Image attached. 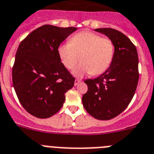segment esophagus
<instances>
[{
	"label": "esophagus",
	"mask_w": 154,
	"mask_h": 154,
	"mask_svg": "<svg viewBox=\"0 0 154 154\" xmlns=\"http://www.w3.org/2000/svg\"><path fill=\"white\" fill-rule=\"evenodd\" d=\"M80 82H81V80H79V79H75V86H78L79 83Z\"/></svg>",
	"instance_id": "34e87169"
}]
</instances>
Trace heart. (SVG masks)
I'll list each match as a JSON object with an SVG mask.
<instances>
[{"label":"heart","instance_id":"1","mask_svg":"<svg viewBox=\"0 0 154 154\" xmlns=\"http://www.w3.org/2000/svg\"><path fill=\"white\" fill-rule=\"evenodd\" d=\"M114 52L115 45L111 39L90 31L79 32L71 38L69 43H62L57 49L59 58L68 69H72L80 57L82 63L72 71L76 77L103 73L111 65Z\"/></svg>","mask_w":154,"mask_h":154}]
</instances>
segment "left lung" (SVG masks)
<instances>
[{
  "label": "left lung",
  "mask_w": 154,
  "mask_h": 154,
  "mask_svg": "<svg viewBox=\"0 0 154 154\" xmlns=\"http://www.w3.org/2000/svg\"><path fill=\"white\" fill-rule=\"evenodd\" d=\"M112 40L115 52L107 70L93 79L82 96L84 108L98 120H110L123 112L132 100L139 81L136 48L122 32L111 28L96 29Z\"/></svg>",
  "instance_id": "obj_1"
}]
</instances>
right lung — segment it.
Segmentation results:
<instances>
[{
    "instance_id": "right-lung-1",
    "label": "right lung",
    "mask_w": 154,
    "mask_h": 154,
    "mask_svg": "<svg viewBox=\"0 0 154 154\" xmlns=\"http://www.w3.org/2000/svg\"><path fill=\"white\" fill-rule=\"evenodd\" d=\"M75 27L44 25L18 46L12 68V82L18 100L30 115L47 118L62 107L65 93L75 78L59 58L57 49Z\"/></svg>"
}]
</instances>
